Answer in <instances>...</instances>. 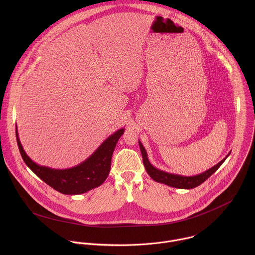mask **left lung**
<instances>
[{
	"label": "left lung",
	"instance_id": "obj_1",
	"mask_svg": "<svg viewBox=\"0 0 255 255\" xmlns=\"http://www.w3.org/2000/svg\"><path fill=\"white\" fill-rule=\"evenodd\" d=\"M139 146H140V150H141V154H142V158H143V164H144L145 169H146L147 173L149 174V176L153 180L157 181V183L164 184V185H167L169 187L176 188V189H194V188H197L198 186L203 184L206 179H208L218 168H219L222 165V163L225 161V159L230 154L229 153L219 163H217L216 165H214L210 169H208V170H206V171H204V172H202L198 175L185 176V175H179V174L165 172L163 170H160V169L154 167L149 162L146 150H145V148L143 147V145L140 141H139Z\"/></svg>",
	"mask_w": 255,
	"mask_h": 255
}]
</instances>
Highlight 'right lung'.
<instances>
[{"instance_id": "obj_1", "label": "right lung", "mask_w": 255, "mask_h": 255, "mask_svg": "<svg viewBox=\"0 0 255 255\" xmlns=\"http://www.w3.org/2000/svg\"><path fill=\"white\" fill-rule=\"evenodd\" d=\"M123 133L124 129H119L109 136L88 159L75 167L66 169H54L35 163L24 151L17 130L16 138L24 162L36 175L61 194L80 195L101 186L106 180L111 169L113 151Z\"/></svg>"}]
</instances>
